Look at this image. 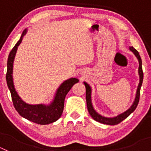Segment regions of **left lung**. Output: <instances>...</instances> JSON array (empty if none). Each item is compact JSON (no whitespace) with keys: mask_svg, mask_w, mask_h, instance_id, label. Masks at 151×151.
Returning a JSON list of instances; mask_svg holds the SVG:
<instances>
[{"mask_svg":"<svg viewBox=\"0 0 151 151\" xmlns=\"http://www.w3.org/2000/svg\"><path fill=\"white\" fill-rule=\"evenodd\" d=\"M129 50L132 52L133 54H134L137 59H138V63H139V67H138V75H139V84L138 85V88L136 91V94L135 97H134V100L133 101L132 104L131 105L130 107L126 110L125 111H124L123 113L119 114V115L113 117H106L104 116L101 115L100 113H97L95 110V109L93 106L91 101V92L92 89L91 87L90 86V85L87 83L86 82H84V85L85 86V89H86V102H87V107L88 110L89 114L91 115V116L94 119V120L97 121L98 122H101L102 124H106V125H116V124L119 123V122H122V120H124L125 119L127 118L131 113H133L134 111V110L136 109L137 106L138 104V102H139V97H140V90H141V87L142 85V82H143V70H142V61H141V58L139 55V53H138L135 49L133 47H129Z\"/></svg>","mask_w":151,"mask_h":151,"instance_id":"8db88e82","label":"left lung"}]
</instances>
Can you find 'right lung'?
Returning <instances> with one entry per match:
<instances>
[{"instance_id":"right-lung-1","label":"right lung","mask_w":151,"mask_h":151,"mask_svg":"<svg viewBox=\"0 0 151 151\" xmlns=\"http://www.w3.org/2000/svg\"><path fill=\"white\" fill-rule=\"evenodd\" d=\"M28 29L23 31L20 38L17 41L10 52L7 60V70H6V80L8 88L11 94L13 106L19 114L23 118L35 123L40 125H47L56 122L60 118L64 106V100L69 90L79 80L76 78H70L64 81L57 89L53 101L49 104H29L26 103L19 96L14 86L13 78V62L15 59L18 46L21 44L22 38L27 33Z\"/></svg>"}]
</instances>
